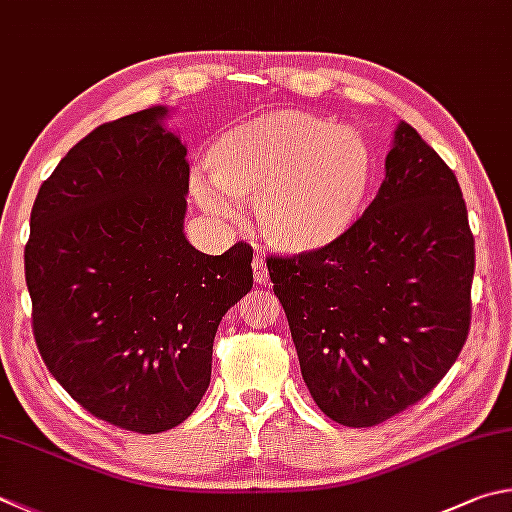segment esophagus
I'll return each mask as SVG.
<instances>
[{
    "mask_svg": "<svg viewBox=\"0 0 512 512\" xmlns=\"http://www.w3.org/2000/svg\"><path fill=\"white\" fill-rule=\"evenodd\" d=\"M251 270H254V281L258 285H267V281H270V272H267V265L263 258H254V263H251Z\"/></svg>",
    "mask_w": 512,
    "mask_h": 512,
    "instance_id": "obj_1",
    "label": "esophagus"
}]
</instances>
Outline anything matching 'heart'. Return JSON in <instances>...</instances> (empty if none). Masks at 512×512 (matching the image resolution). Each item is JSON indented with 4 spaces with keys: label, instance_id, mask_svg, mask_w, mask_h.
<instances>
[{
    "label": "heart",
    "instance_id": "b5f03b06",
    "mask_svg": "<svg viewBox=\"0 0 512 512\" xmlns=\"http://www.w3.org/2000/svg\"><path fill=\"white\" fill-rule=\"evenodd\" d=\"M206 170L220 188L193 184L197 204L233 218V200H256V222L274 249L319 254L355 227L373 184V152L360 132L317 114L276 110L222 134Z\"/></svg>",
    "mask_w": 512,
    "mask_h": 512
}]
</instances>
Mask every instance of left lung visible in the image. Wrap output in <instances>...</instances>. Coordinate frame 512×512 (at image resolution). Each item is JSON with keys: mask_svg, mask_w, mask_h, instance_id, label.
Segmentation results:
<instances>
[{"mask_svg": "<svg viewBox=\"0 0 512 512\" xmlns=\"http://www.w3.org/2000/svg\"><path fill=\"white\" fill-rule=\"evenodd\" d=\"M384 168L337 245L267 258L303 382L346 427L380 425L423 400L470 330L474 238L459 182L405 121Z\"/></svg>", "mask_w": 512, "mask_h": 512, "instance_id": "1", "label": "left lung"}]
</instances>
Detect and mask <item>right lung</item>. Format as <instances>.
<instances>
[{"instance_id":"1","label":"right lung","mask_w":512,"mask_h":512,"mask_svg":"<svg viewBox=\"0 0 512 512\" xmlns=\"http://www.w3.org/2000/svg\"><path fill=\"white\" fill-rule=\"evenodd\" d=\"M148 107L80 139L40 186L24 249L33 335L89 414L173 429L211 382L222 317L254 285L247 242L222 256L184 236L186 146Z\"/></svg>"}]
</instances>
